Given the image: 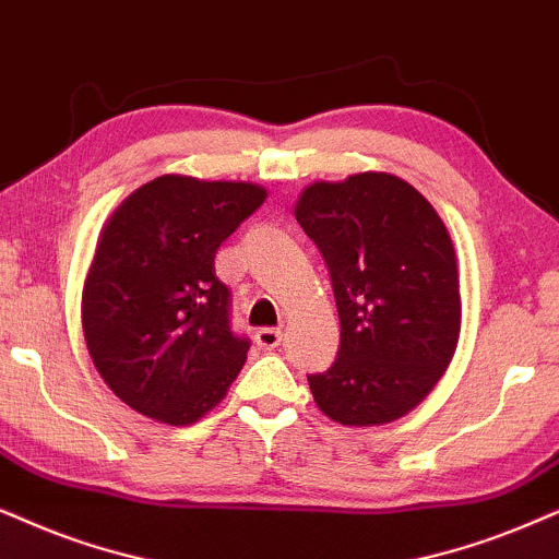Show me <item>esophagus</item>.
Masks as SVG:
<instances>
[{
  "mask_svg": "<svg viewBox=\"0 0 559 559\" xmlns=\"http://www.w3.org/2000/svg\"><path fill=\"white\" fill-rule=\"evenodd\" d=\"M255 341H258L260 348L273 350V348H278L281 343H284V332L275 330V328H263V330H258Z\"/></svg>",
  "mask_w": 559,
  "mask_h": 559,
  "instance_id": "obj_1",
  "label": "esophagus"
}]
</instances>
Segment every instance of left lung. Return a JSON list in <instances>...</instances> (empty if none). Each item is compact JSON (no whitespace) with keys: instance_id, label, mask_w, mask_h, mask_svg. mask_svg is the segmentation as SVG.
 <instances>
[{"instance_id":"8db88e82","label":"left lung","mask_w":559,"mask_h":559,"mask_svg":"<svg viewBox=\"0 0 559 559\" xmlns=\"http://www.w3.org/2000/svg\"><path fill=\"white\" fill-rule=\"evenodd\" d=\"M296 222L328 263L341 350L309 377L341 426H384L428 397L454 358L462 296L454 242L436 209L390 173L312 182Z\"/></svg>"}]
</instances>
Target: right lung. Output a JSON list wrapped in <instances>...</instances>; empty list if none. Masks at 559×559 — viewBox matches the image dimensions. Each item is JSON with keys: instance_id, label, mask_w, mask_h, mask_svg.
Returning a JSON list of instances; mask_svg holds the SVG:
<instances>
[{"instance_id": "obj_1", "label": "right lung", "mask_w": 559, "mask_h": 559, "mask_svg": "<svg viewBox=\"0 0 559 559\" xmlns=\"http://www.w3.org/2000/svg\"><path fill=\"white\" fill-rule=\"evenodd\" d=\"M255 182L162 175L105 224L82 292L87 350L118 400L188 426L224 400L250 341L229 328L214 258L265 201Z\"/></svg>"}]
</instances>
